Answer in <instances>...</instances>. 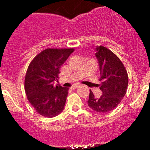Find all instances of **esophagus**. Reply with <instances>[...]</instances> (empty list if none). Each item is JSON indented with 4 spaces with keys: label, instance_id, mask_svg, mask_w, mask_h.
<instances>
[{
    "label": "esophagus",
    "instance_id": "1",
    "mask_svg": "<svg viewBox=\"0 0 150 150\" xmlns=\"http://www.w3.org/2000/svg\"><path fill=\"white\" fill-rule=\"evenodd\" d=\"M78 86H79L78 85H74V86H72V87H71V88H72V89H76L78 87Z\"/></svg>",
    "mask_w": 150,
    "mask_h": 150
}]
</instances>
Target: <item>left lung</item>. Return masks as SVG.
I'll return each instance as SVG.
<instances>
[{"instance_id": "1", "label": "left lung", "mask_w": 150, "mask_h": 150, "mask_svg": "<svg viewBox=\"0 0 150 150\" xmlns=\"http://www.w3.org/2000/svg\"><path fill=\"white\" fill-rule=\"evenodd\" d=\"M100 70L101 84L99 88L102 95L94 97L90 90L88 107L98 112H108L114 110L126 93L128 77L125 67L120 59L110 50L100 46L95 48Z\"/></svg>"}]
</instances>
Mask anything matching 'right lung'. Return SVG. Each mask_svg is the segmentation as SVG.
Here are the masks:
<instances>
[{"mask_svg": "<svg viewBox=\"0 0 150 150\" xmlns=\"http://www.w3.org/2000/svg\"><path fill=\"white\" fill-rule=\"evenodd\" d=\"M73 48H47L33 59L27 70L25 90L28 99L36 112L54 117L64 110L68 88L54 86L58 81L59 69Z\"/></svg>", "mask_w": 150, "mask_h": 150, "instance_id": "add662e5", "label": "right lung"}]
</instances>
